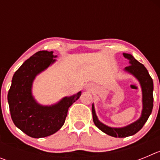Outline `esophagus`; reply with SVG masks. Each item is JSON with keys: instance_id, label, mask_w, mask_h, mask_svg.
I'll return each instance as SVG.
<instances>
[{"instance_id": "esophagus-1", "label": "esophagus", "mask_w": 160, "mask_h": 160, "mask_svg": "<svg viewBox=\"0 0 160 160\" xmlns=\"http://www.w3.org/2000/svg\"><path fill=\"white\" fill-rule=\"evenodd\" d=\"M87 89H90V90H91V89H93L92 87H91V88H90V87H89V86H87Z\"/></svg>"}]
</instances>
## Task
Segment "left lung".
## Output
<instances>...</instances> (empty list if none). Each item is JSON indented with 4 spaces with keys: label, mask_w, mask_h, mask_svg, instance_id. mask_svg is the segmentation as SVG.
Returning a JSON list of instances; mask_svg holds the SVG:
<instances>
[{
    "label": "left lung",
    "mask_w": 160,
    "mask_h": 160,
    "mask_svg": "<svg viewBox=\"0 0 160 160\" xmlns=\"http://www.w3.org/2000/svg\"><path fill=\"white\" fill-rule=\"evenodd\" d=\"M124 58L129 60V66L125 67L124 71L133 75L140 84L142 89V113L138 119L129 125L122 128H111L100 122L96 115L94 103L92 104L93 121L102 132L115 138H125L131 136L140 131L145 122L148 121L153 109V80L150 76L146 67L133 57L130 53H122Z\"/></svg>",
    "instance_id": "obj_1"
}]
</instances>
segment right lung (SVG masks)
Returning a JSON list of instances; mask_svg holds the SVG:
<instances>
[{"instance_id": "add662e5", "label": "right lung", "mask_w": 160, "mask_h": 160, "mask_svg": "<svg viewBox=\"0 0 160 160\" xmlns=\"http://www.w3.org/2000/svg\"><path fill=\"white\" fill-rule=\"evenodd\" d=\"M53 51L42 50L31 56L15 72L8 93L11 118L17 128L32 138H43L61 129L69 107L81 96L82 91L62 98L52 105H42L32 93L35 78L56 62Z\"/></svg>"}]
</instances>
